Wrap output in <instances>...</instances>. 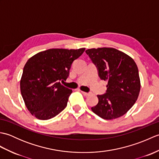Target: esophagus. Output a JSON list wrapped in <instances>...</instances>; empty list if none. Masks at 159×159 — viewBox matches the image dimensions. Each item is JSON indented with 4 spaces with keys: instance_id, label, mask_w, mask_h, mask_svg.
<instances>
[{
    "instance_id": "34e87169",
    "label": "esophagus",
    "mask_w": 159,
    "mask_h": 159,
    "mask_svg": "<svg viewBox=\"0 0 159 159\" xmlns=\"http://www.w3.org/2000/svg\"><path fill=\"white\" fill-rule=\"evenodd\" d=\"M81 93H82L85 96H88L90 95V93H87V92H83V91H81Z\"/></svg>"
}]
</instances>
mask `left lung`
<instances>
[{
  "instance_id": "8db88e82",
  "label": "left lung",
  "mask_w": 159,
  "mask_h": 159,
  "mask_svg": "<svg viewBox=\"0 0 159 159\" xmlns=\"http://www.w3.org/2000/svg\"><path fill=\"white\" fill-rule=\"evenodd\" d=\"M85 52L96 66L100 79L108 82L106 93L97 96L98 103L92 107V111L104 120L124 116L135 103L140 92L134 61L113 48H91Z\"/></svg>"
}]
</instances>
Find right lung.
<instances>
[{"label":"right lung","instance_id":"right-lung-1","mask_svg":"<svg viewBox=\"0 0 159 159\" xmlns=\"http://www.w3.org/2000/svg\"><path fill=\"white\" fill-rule=\"evenodd\" d=\"M85 50L48 49L27 61L20 80V91L26 108L33 116L49 120L66 107L72 90L59 81L67 79L73 61Z\"/></svg>","mask_w":159,"mask_h":159}]
</instances>
